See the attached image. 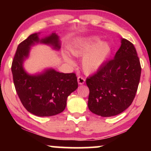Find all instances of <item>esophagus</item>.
Instances as JSON below:
<instances>
[{"mask_svg": "<svg viewBox=\"0 0 151 151\" xmlns=\"http://www.w3.org/2000/svg\"><path fill=\"white\" fill-rule=\"evenodd\" d=\"M77 81L79 84H84L85 82V79L82 77H77Z\"/></svg>", "mask_w": 151, "mask_h": 151, "instance_id": "obj_1", "label": "esophagus"}]
</instances>
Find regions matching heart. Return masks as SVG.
I'll return each mask as SVG.
<instances>
[{
	"label": "heart",
	"mask_w": 151,
	"mask_h": 151,
	"mask_svg": "<svg viewBox=\"0 0 151 151\" xmlns=\"http://www.w3.org/2000/svg\"><path fill=\"white\" fill-rule=\"evenodd\" d=\"M111 47L106 42H101L98 37H91L79 40L70 47L72 55L75 57L84 56L82 59L83 70L87 74L93 73L99 70L109 58ZM65 61L71 65L74 62L68 55H64Z\"/></svg>",
	"instance_id": "obj_1"
}]
</instances>
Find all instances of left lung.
<instances>
[{"mask_svg": "<svg viewBox=\"0 0 151 151\" xmlns=\"http://www.w3.org/2000/svg\"><path fill=\"white\" fill-rule=\"evenodd\" d=\"M141 73L135 47L126 39L113 60L86 79L89 95L88 107L96 115L110 117L125 111L134 99Z\"/></svg>", "mask_w": 151, "mask_h": 151, "instance_id": "8db88e82", "label": "left lung"}]
</instances>
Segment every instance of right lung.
<instances>
[{"mask_svg":"<svg viewBox=\"0 0 151 151\" xmlns=\"http://www.w3.org/2000/svg\"><path fill=\"white\" fill-rule=\"evenodd\" d=\"M38 34L30 35L19 44L12 62L11 71L16 92L27 111L37 116H51L65 110L67 97L78 87L77 78L75 73H61L53 69L35 75L25 72L22 64L28 58L31 46L40 42L50 45L55 50L60 48L56 33L41 40Z\"/></svg>","mask_w":151,"mask_h":151,"instance_id":"add662e5","label":"right lung"}]
</instances>
